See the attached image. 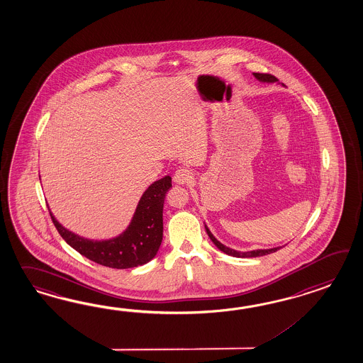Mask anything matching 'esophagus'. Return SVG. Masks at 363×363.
Listing matches in <instances>:
<instances>
[{
	"label": "esophagus",
	"instance_id": "esophagus-1",
	"mask_svg": "<svg viewBox=\"0 0 363 363\" xmlns=\"http://www.w3.org/2000/svg\"><path fill=\"white\" fill-rule=\"evenodd\" d=\"M192 179H194V174H192V171L191 169H186V167H183V169H179L175 171V174H174V182L177 183V184H188V183H191L192 182Z\"/></svg>",
	"mask_w": 363,
	"mask_h": 363
}]
</instances>
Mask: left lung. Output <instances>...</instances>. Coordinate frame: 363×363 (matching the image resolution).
Wrapping results in <instances>:
<instances>
[{"label":"left lung","mask_w":363,"mask_h":363,"mask_svg":"<svg viewBox=\"0 0 363 363\" xmlns=\"http://www.w3.org/2000/svg\"><path fill=\"white\" fill-rule=\"evenodd\" d=\"M253 76H255L256 79H259L260 82H268V84L277 82V78L274 76H272V74L253 73ZM205 230H206L208 235L211 238V242L217 245V248H218L219 251H222V252H225L226 255H230V256H234V257H259V256H264V255H269V253L276 252V251H279V248H281V247H274V248H269V250H255V251H248V252H240V251H235V250H233V248H230V247L222 245V243H220L219 240H217V239L214 238V235L211 234V230L208 228L206 225H205Z\"/></svg>","instance_id":"obj_1"}]
</instances>
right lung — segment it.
<instances>
[{"mask_svg": "<svg viewBox=\"0 0 363 363\" xmlns=\"http://www.w3.org/2000/svg\"><path fill=\"white\" fill-rule=\"evenodd\" d=\"M171 186L169 175L154 182L141 196L129 226L120 235L106 240L77 235L59 223L51 211L50 214L62 239L89 260L115 269L135 268L158 253L163 238V203Z\"/></svg>", "mask_w": 363, "mask_h": 363, "instance_id": "add662e5", "label": "right lung"}]
</instances>
